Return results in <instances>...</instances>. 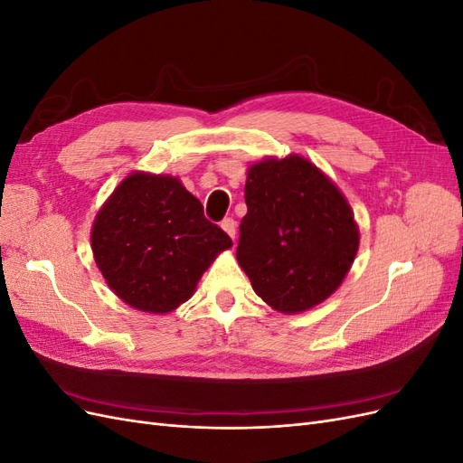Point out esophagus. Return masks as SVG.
Masks as SVG:
<instances>
[{"label": "esophagus", "mask_w": 463, "mask_h": 463, "mask_svg": "<svg viewBox=\"0 0 463 463\" xmlns=\"http://www.w3.org/2000/svg\"><path fill=\"white\" fill-rule=\"evenodd\" d=\"M220 226H222V230H223V232H226V233L232 237V240H235L237 223H235V220H233V218H223Z\"/></svg>", "instance_id": "esophagus-1"}]
</instances>
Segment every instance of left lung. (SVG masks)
I'll return each mask as SVG.
<instances>
[{
    "mask_svg": "<svg viewBox=\"0 0 463 463\" xmlns=\"http://www.w3.org/2000/svg\"><path fill=\"white\" fill-rule=\"evenodd\" d=\"M245 203L235 255L257 296L286 315L328 299L359 249L340 189L313 162L289 154L249 167Z\"/></svg>",
    "mask_w": 463,
    "mask_h": 463,
    "instance_id": "obj_1",
    "label": "left lung"
}]
</instances>
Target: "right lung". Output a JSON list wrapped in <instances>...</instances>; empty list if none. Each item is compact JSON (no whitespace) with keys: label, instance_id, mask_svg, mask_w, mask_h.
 I'll return each instance as SVG.
<instances>
[{"label":"right lung","instance_id":"add662e5","mask_svg":"<svg viewBox=\"0 0 463 463\" xmlns=\"http://www.w3.org/2000/svg\"><path fill=\"white\" fill-rule=\"evenodd\" d=\"M90 245L96 266L133 309L172 313L213 260L232 247L197 197L172 175L133 172L98 210Z\"/></svg>","mask_w":463,"mask_h":463}]
</instances>
